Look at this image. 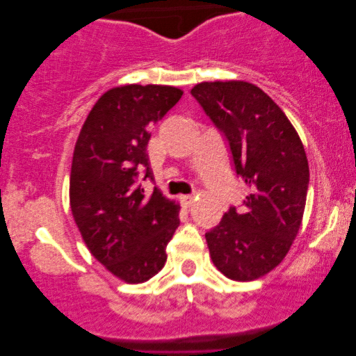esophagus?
Listing matches in <instances>:
<instances>
[{
  "label": "esophagus",
  "mask_w": 356,
  "mask_h": 356,
  "mask_svg": "<svg viewBox=\"0 0 356 356\" xmlns=\"http://www.w3.org/2000/svg\"><path fill=\"white\" fill-rule=\"evenodd\" d=\"M193 202H194V196H181L183 207H191Z\"/></svg>",
  "instance_id": "esophagus-1"
}]
</instances>
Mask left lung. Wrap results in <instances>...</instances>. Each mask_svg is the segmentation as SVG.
<instances>
[{
    "instance_id": "1",
    "label": "left lung",
    "mask_w": 356,
    "mask_h": 356,
    "mask_svg": "<svg viewBox=\"0 0 356 356\" xmlns=\"http://www.w3.org/2000/svg\"><path fill=\"white\" fill-rule=\"evenodd\" d=\"M191 94L225 134L243 207H230L206 233L212 262L228 279L251 282L284 261L303 220L309 167L298 133L280 106L245 81L201 82Z\"/></svg>"
}]
</instances>
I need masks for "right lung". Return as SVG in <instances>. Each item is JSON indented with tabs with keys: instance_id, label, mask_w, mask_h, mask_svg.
Returning a JSON list of instances; mask_svg holds the SVG:
<instances>
[{
	"instance_id": "right-lung-1",
	"label": "right lung",
	"mask_w": 356,
	"mask_h": 356,
	"mask_svg": "<svg viewBox=\"0 0 356 356\" xmlns=\"http://www.w3.org/2000/svg\"><path fill=\"white\" fill-rule=\"evenodd\" d=\"M172 86L113 87L92 106L72 155L70 204L90 254L126 284L152 279L167 261L179 206L155 188L147 196L139 172L152 179L150 129L181 99Z\"/></svg>"
}]
</instances>
